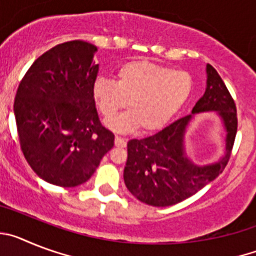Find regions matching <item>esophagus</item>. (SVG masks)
<instances>
[{"instance_id": "esophagus-1", "label": "esophagus", "mask_w": 256, "mask_h": 256, "mask_svg": "<svg viewBox=\"0 0 256 256\" xmlns=\"http://www.w3.org/2000/svg\"><path fill=\"white\" fill-rule=\"evenodd\" d=\"M115 146H118V148H126V140L122 138V137H119V136H115Z\"/></svg>"}]
</instances>
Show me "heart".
Returning <instances> with one entry per match:
<instances>
[{"mask_svg": "<svg viewBox=\"0 0 256 256\" xmlns=\"http://www.w3.org/2000/svg\"><path fill=\"white\" fill-rule=\"evenodd\" d=\"M191 90L192 79L186 72L136 60L118 68L115 82L97 78L92 98L105 119L126 106L130 108L106 122L110 130L126 133L140 126L141 132L151 133L162 130L180 112Z\"/></svg>", "mask_w": 256, "mask_h": 256, "instance_id": "b5f03b06", "label": "heart"}]
</instances>
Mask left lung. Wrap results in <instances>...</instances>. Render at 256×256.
<instances>
[{"label": "left lung", "instance_id": "8db88e82", "mask_svg": "<svg viewBox=\"0 0 256 256\" xmlns=\"http://www.w3.org/2000/svg\"><path fill=\"white\" fill-rule=\"evenodd\" d=\"M206 90L192 108L156 134L128 142L124 182L134 198L151 206H170L195 195L216 180L230 160L237 133L236 104L220 76L206 65ZM216 111L225 124L226 155L214 164H194L184 151V132L195 114Z\"/></svg>", "mask_w": 256, "mask_h": 256}]
</instances>
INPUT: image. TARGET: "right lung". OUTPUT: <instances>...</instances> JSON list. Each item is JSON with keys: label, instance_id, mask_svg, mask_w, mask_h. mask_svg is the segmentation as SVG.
<instances>
[{"label": "right lung", "instance_id": "add662e5", "mask_svg": "<svg viewBox=\"0 0 256 256\" xmlns=\"http://www.w3.org/2000/svg\"><path fill=\"white\" fill-rule=\"evenodd\" d=\"M96 51L79 40L52 47L32 64L16 91L14 114L24 158L55 186L87 182L114 146L92 98Z\"/></svg>", "mask_w": 256, "mask_h": 256}]
</instances>
